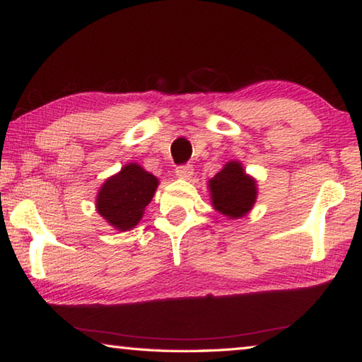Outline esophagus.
<instances>
[{
	"mask_svg": "<svg viewBox=\"0 0 362 362\" xmlns=\"http://www.w3.org/2000/svg\"><path fill=\"white\" fill-rule=\"evenodd\" d=\"M175 174L180 179H189L193 175V166L192 164H180V166H177Z\"/></svg>",
	"mask_w": 362,
	"mask_h": 362,
	"instance_id": "1",
	"label": "esophagus"
}]
</instances>
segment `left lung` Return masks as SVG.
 I'll return each instance as SVG.
<instances>
[{
    "label": "left lung",
    "mask_w": 362,
    "mask_h": 362,
    "mask_svg": "<svg viewBox=\"0 0 362 362\" xmlns=\"http://www.w3.org/2000/svg\"><path fill=\"white\" fill-rule=\"evenodd\" d=\"M212 204L226 217L238 218L250 211L257 198L255 182L244 174L241 164L230 161L209 180Z\"/></svg>",
    "instance_id": "left-lung-1"
}]
</instances>
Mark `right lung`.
<instances>
[{
  "label": "right lung",
  "mask_w": 362,
  "mask_h": 362,
  "mask_svg": "<svg viewBox=\"0 0 362 362\" xmlns=\"http://www.w3.org/2000/svg\"><path fill=\"white\" fill-rule=\"evenodd\" d=\"M156 187L155 175L146 173L139 164H127L119 174L103 183L97 194V211L115 228L131 230L142 218Z\"/></svg>",
  "instance_id": "right-lung-1"
}]
</instances>
